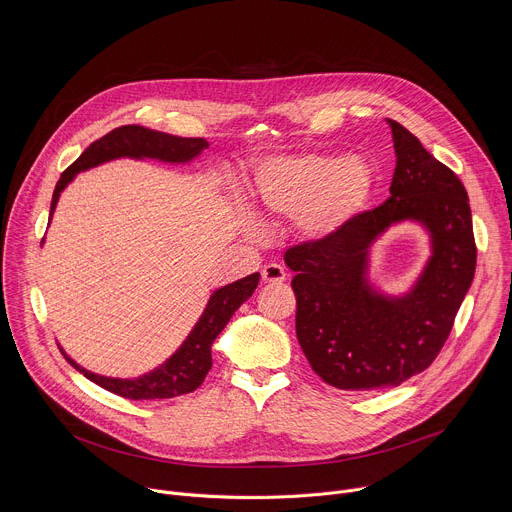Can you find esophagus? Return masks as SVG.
Here are the masks:
<instances>
[{
	"label": "esophagus",
	"instance_id": "34e87169",
	"mask_svg": "<svg viewBox=\"0 0 512 512\" xmlns=\"http://www.w3.org/2000/svg\"><path fill=\"white\" fill-rule=\"evenodd\" d=\"M285 277H287L285 269L281 265H277V263H269V265H265L261 269V279L265 283H281V281H285Z\"/></svg>",
	"mask_w": 512,
	"mask_h": 512
}]
</instances>
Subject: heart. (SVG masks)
<instances>
[{
  "mask_svg": "<svg viewBox=\"0 0 512 512\" xmlns=\"http://www.w3.org/2000/svg\"><path fill=\"white\" fill-rule=\"evenodd\" d=\"M373 170L358 156L302 154L263 160L253 194L273 218H298L308 239H328L364 208Z\"/></svg>",
  "mask_w": 512,
  "mask_h": 512,
  "instance_id": "1",
  "label": "heart"
}]
</instances>
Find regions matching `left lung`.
Masks as SVG:
<instances>
[{"label": "left lung", "mask_w": 512, "mask_h": 512, "mask_svg": "<svg viewBox=\"0 0 512 512\" xmlns=\"http://www.w3.org/2000/svg\"><path fill=\"white\" fill-rule=\"evenodd\" d=\"M397 166L391 196L358 212L336 235L291 245L296 334L314 373L342 391L397 387L423 373L444 348L476 271L468 192L421 141L391 121ZM413 217L434 255L412 294L389 301L363 281L368 245L391 223Z\"/></svg>", "instance_id": "obj_1"}]
</instances>
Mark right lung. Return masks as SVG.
<instances>
[{
	"instance_id": "right-lung-1",
	"label": "right lung",
	"mask_w": 512,
	"mask_h": 512,
	"mask_svg": "<svg viewBox=\"0 0 512 512\" xmlns=\"http://www.w3.org/2000/svg\"><path fill=\"white\" fill-rule=\"evenodd\" d=\"M204 148H208V141L202 137H176L160 131L145 129L139 125H123L107 135L93 141L89 148L72 162L56 182L50 216L56 208L58 196L64 186L75 178V174L95 168L113 158H158L164 162H188L198 156ZM259 283V273H251L235 283H229L214 291L202 318L184 340L178 352L170 356L160 369L141 375L137 379H109L99 377L81 369L77 362H72L68 356L66 360L83 373L95 385L107 389L113 395L131 399V401H148V399H172L178 395H186L196 391L204 377L212 367L210 346L214 338L223 332L229 324L233 314L241 308L243 302L251 298Z\"/></svg>"
}]
</instances>
